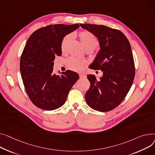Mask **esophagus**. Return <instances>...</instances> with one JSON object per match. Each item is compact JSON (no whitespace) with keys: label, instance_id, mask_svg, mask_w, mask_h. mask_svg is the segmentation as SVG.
<instances>
[{"label":"esophagus","instance_id":"34e87169","mask_svg":"<svg viewBox=\"0 0 155 155\" xmlns=\"http://www.w3.org/2000/svg\"><path fill=\"white\" fill-rule=\"evenodd\" d=\"M86 78V75H84V74H80V78L82 79V78Z\"/></svg>","mask_w":155,"mask_h":155}]
</instances>
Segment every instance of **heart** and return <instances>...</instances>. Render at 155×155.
<instances>
[{
  "label": "heart",
  "instance_id": "1",
  "mask_svg": "<svg viewBox=\"0 0 155 155\" xmlns=\"http://www.w3.org/2000/svg\"><path fill=\"white\" fill-rule=\"evenodd\" d=\"M78 37L86 49H94L98 45V41L97 38L91 33L88 32V31H81V32H80L78 34ZM71 38V35H67L63 38L61 43V51H65L67 50ZM66 65L70 70L74 71L80 72L84 70L85 66L86 65V62L84 60H81L75 57H71L67 60Z\"/></svg>",
  "mask_w": 155,
  "mask_h": 155
}]
</instances>
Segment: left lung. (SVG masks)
<instances>
[{"instance_id": "8db88e82", "label": "left lung", "mask_w": 155, "mask_h": 155, "mask_svg": "<svg viewBox=\"0 0 155 155\" xmlns=\"http://www.w3.org/2000/svg\"><path fill=\"white\" fill-rule=\"evenodd\" d=\"M98 39L100 50L89 67L101 70L103 77L87 78L90 87L85 95L87 104L98 111H109L125 99L135 78V67L131 46L120 30L95 24H80Z\"/></svg>"}]
</instances>
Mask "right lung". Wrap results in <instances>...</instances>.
Returning <instances> with one entry per match:
<instances>
[{
  "label": "right lung",
  "mask_w": 155,
  "mask_h": 155,
  "mask_svg": "<svg viewBox=\"0 0 155 155\" xmlns=\"http://www.w3.org/2000/svg\"><path fill=\"white\" fill-rule=\"evenodd\" d=\"M78 27V24L49 25L28 38L20 57V70L27 94L37 107L45 110L60 108L78 80V74L71 70L53 74L55 57L61 55V41Z\"/></svg>",
  "instance_id": "1"
}]
</instances>
